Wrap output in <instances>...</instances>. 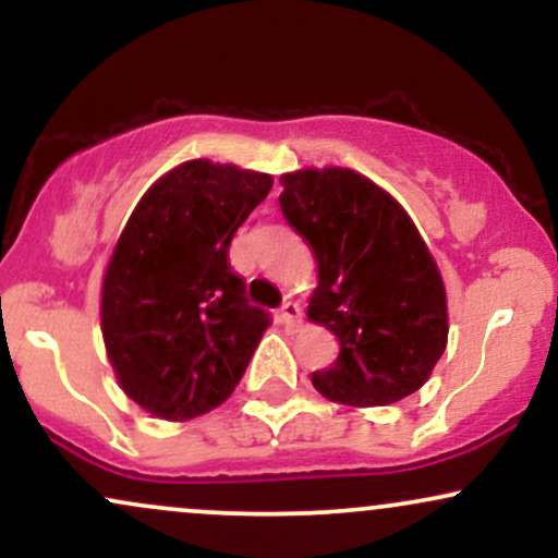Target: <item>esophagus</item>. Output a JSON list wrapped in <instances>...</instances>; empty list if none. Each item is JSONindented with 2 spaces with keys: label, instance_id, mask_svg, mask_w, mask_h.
I'll return each instance as SVG.
<instances>
[{
  "label": "esophagus",
  "instance_id": "obj_1",
  "mask_svg": "<svg viewBox=\"0 0 558 558\" xmlns=\"http://www.w3.org/2000/svg\"><path fill=\"white\" fill-rule=\"evenodd\" d=\"M280 319H283V325H288V328H299L301 306L296 304V301H286V304L280 306Z\"/></svg>",
  "mask_w": 558,
  "mask_h": 558
}]
</instances>
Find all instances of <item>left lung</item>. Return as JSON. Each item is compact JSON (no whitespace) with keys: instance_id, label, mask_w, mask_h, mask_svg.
<instances>
[{"instance_id":"left-lung-1","label":"left lung","mask_w":558,"mask_h":558,"mask_svg":"<svg viewBox=\"0 0 558 558\" xmlns=\"http://www.w3.org/2000/svg\"><path fill=\"white\" fill-rule=\"evenodd\" d=\"M280 183L283 217L317 259L306 317L341 345L312 386L360 409L412 396L448 343L446 286L417 226L386 189L349 168H304Z\"/></svg>"}]
</instances>
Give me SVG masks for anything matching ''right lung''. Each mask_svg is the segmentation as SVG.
<instances>
[{"mask_svg":"<svg viewBox=\"0 0 558 558\" xmlns=\"http://www.w3.org/2000/svg\"><path fill=\"white\" fill-rule=\"evenodd\" d=\"M272 175L189 159L149 185L101 280V336L120 388L151 417L207 414L239 386L270 317L228 248Z\"/></svg>","mask_w":558,"mask_h":558,"instance_id":"add662e5","label":"right lung"}]
</instances>
